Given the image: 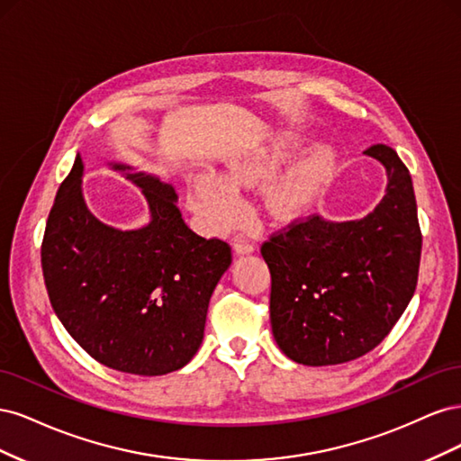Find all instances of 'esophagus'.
<instances>
[{
    "mask_svg": "<svg viewBox=\"0 0 461 461\" xmlns=\"http://www.w3.org/2000/svg\"><path fill=\"white\" fill-rule=\"evenodd\" d=\"M256 249V244L249 242L246 239H236L234 240V252L236 254H252Z\"/></svg>",
    "mask_w": 461,
    "mask_h": 461,
    "instance_id": "esophagus-1",
    "label": "esophagus"
}]
</instances>
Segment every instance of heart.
I'll return each instance as SVG.
<instances>
[{"instance_id": "obj_1", "label": "heart", "mask_w": 461, "mask_h": 461, "mask_svg": "<svg viewBox=\"0 0 461 461\" xmlns=\"http://www.w3.org/2000/svg\"><path fill=\"white\" fill-rule=\"evenodd\" d=\"M294 148L292 138L273 144L267 149H258L230 158L222 167L221 176L200 175L190 185V207L203 225L222 230L242 215V200L239 188L252 186L275 175L288 151ZM334 153L321 146L308 153L294 169L269 190V209L281 219L296 217L305 212L315 200L321 186L327 183L332 171Z\"/></svg>"}]
</instances>
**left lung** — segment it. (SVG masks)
I'll return each instance as SVG.
<instances>
[{"mask_svg":"<svg viewBox=\"0 0 461 461\" xmlns=\"http://www.w3.org/2000/svg\"><path fill=\"white\" fill-rule=\"evenodd\" d=\"M364 153L388 175L384 198L367 217L310 215L261 244L273 337L296 364L339 366L366 356L388 337L417 286L421 229L410 171L384 144Z\"/></svg>","mask_w":461,"mask_h":461,"instance_id":"8db88e82","label":"left lung"}]
</instances>
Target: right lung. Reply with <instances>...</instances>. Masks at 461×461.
<instances>
[{
    "instance_id": "right-lung-1",
    "label": "right lung",
    "mask_w": 461,
    "mask_h": 461,
    "mask_svg": "<svg viewBox=\"0 0 461 461\" xmlns=\"http://www.w3.org/2000/svg\"><path fill=\"white\" fill-rule=\"evenodd\" d=\"M82 159L61 183L41 240L55 315L100 364L158 376L185 367L203 339L209 298L232 261L230 246L186 227L171 185L113 165L142 188L151 221L117 230L82 198Z\"/></svg>"
}]
</instances>
